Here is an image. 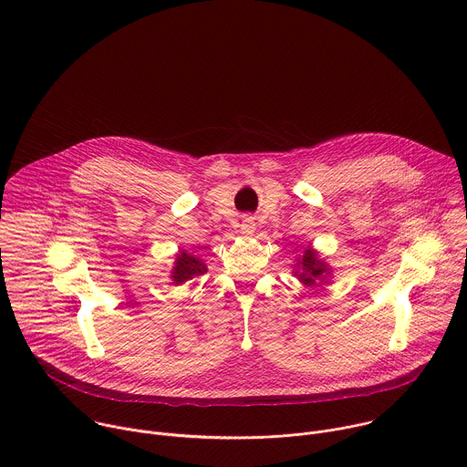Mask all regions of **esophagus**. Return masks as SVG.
Masks as SVG:
<instances>
[{"label": "esophagus", "instance_id": "34e87169", "mask_svg": "<svg viewBox=\"0 0 467 467\" xmlns=\"http://www.w3.org/2000/svg\"><path fill=\"white\" fill-rule=\"evenodd\" d=\"M240 231H242L244 234H251V233L254 231V222H253L251 218L242 220V223H240Z\"/></svg>", "mask_w": 467, "mask_h": 467}]
</instances>
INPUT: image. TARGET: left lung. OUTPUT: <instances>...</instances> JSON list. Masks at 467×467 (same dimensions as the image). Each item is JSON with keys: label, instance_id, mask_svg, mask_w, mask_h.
<instances>
[{"label": "left lung", "instance_id": "8db88e82", "mask_svg": "<svg viewBox=\"0 0 467 467\" xmlns=\"http://www.w3.org/2000/svg\"><path fill=\"white\" fill-rule=\"evenodd\" d=\"M301 268V274L297 275L306 286L316 285L319 279H323V274H327V265L323 260L316 256L314 249H305L303 258L297 262Z\"/></svg>", "mask_w": 467, "mask_h": 467}]
</instances>
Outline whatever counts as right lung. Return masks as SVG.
Segmentation results:
<instances>
[{
  "instance_id": "add662e5",
  "label": "right lung",
  "mask_w": 467,
  "mask_h": 467,
  "mask_svg": "<svg viewBox=\"0 0 467 467\" xmlns=\"http://www.w3.org/2000/svg\"><path fill=\"white\" fill-rule=\"evenodd\" d=\"M205 272H207V265L203 264V260H199L195 254H190V253H181L177 254L171 279L175 285H181L197 275H203Z\"/></svg>"
}]
</instances>
